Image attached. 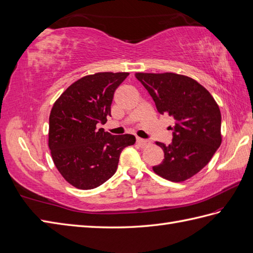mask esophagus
Instances as JSON below:
<instances>
[{
    "label": "esophagus",
    "instance_id": "1",
    "mask_svg": "<svg viewBox=\"0 0 253 253\" xmlns=\"http://www.w3.org/2000/svg\"><path fill=\"white\" fill-rule=\"evenodd\" d=\"M136 143H137V145L139 146V147H146V146H148L150 144V141L148 140V139H144V138H139V137H137L136 138Z\"/></svg>",
    "mask_w": 253,
    "mask_h": 253
}]
</instances>
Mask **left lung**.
<instances>
[{"instance_id":"left-lung-1","label":"left lung","mask_w":253,"mask_h":253,"mask_svg":"<svg viewBox=\"0 0 253 253\" xmlns=\"http://www.w3.org/2000/svg\"><path fill=\"white\" fill-rule=\"evenodd\" d=\"M160 115L174 119L171 143H157L164 151L155 173L179 182L198 174L221 145V113L211 94L194 79L174 73H136Z\"/></svg>"}]
</instances>
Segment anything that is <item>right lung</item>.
Masks as SVG:
<instances>
[{
	"label": "right lung",
	"instance_id": "right-lung-1",
	"mask_svg": "<svg viewBox=\"0 0 253 253\" xmlns=\"http://www.w3.org/2000/svg\"><path fill=\"white\" fill-rule=\"evenodd\" d=\"M128 73H96L71 84L49 116V149L54 165L72 186H101L118 168L121 151L134 145V135H112L105 125L116 89Z\"/></svg>",
	"mask_w": 253,
	"mask_h": 253
}]
</instances>
